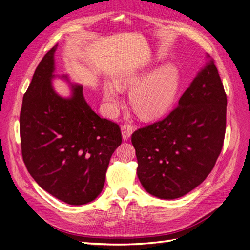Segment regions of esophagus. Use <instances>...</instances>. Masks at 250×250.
<instances>
[{"instance_id": "esophagus-1", "label": "esophagus", "mask_w": 250, "mask_h": 250, "mask_svg": "<svg viewBox=\"0 0 250 250\" xmlns=\"http://www.w3.org/2000/svg\"><path fill=\"white\" fill-rule=\"evenodd\" d=\"M121 130H122L123 140H128L131 137V134L133 132V127L131 125L125 124L122 126V128H121Z\"/></svg>"}]
</instances>
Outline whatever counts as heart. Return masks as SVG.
I'll return each mask as SVG.
<instances>
[{"mask_svg": "<svg viewBox=\"0 0 250 250\" xmlns=\"http://www.w3.org/2000/svg\"><path fill=\"white\" fill-rule=\"evenodd\" d=\"M143 70H129L116 78V84L106 82L103 87L105 107L116 113L122 103L121 89L131 88L129 99L134 111L142 118L152 119L163 115L173 104L179 88V72L176 66L166 64L149 76Z\"/></svg>", "mask_w": 250, "mask_h": 250, "instance_id": "b5f03b06", "label": "heart"}]
</instances>
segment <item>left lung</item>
Segmentation results:
<instances>
[{
	"mask_svg": "<svg viewBox=\"0 0 250 250\" xmlns=\"http://www.w3.org/2000/svg\"><path fill=\"white\" fill-rule=\"evenodd\" d=\"M228 99L213 59L165 119L135 130L138 177L162 199L191 192L213 170L223 147Z\"/></svg>",
	"mask_w": 250,
	"mask_h": 250,
	"instance_id": "1",
	"label": "left lung"
}]
</instances>
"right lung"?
I'll return each instance as SVG.
<instances>
[{"instance_id":"obj_1","label":"right lung","mask_w":250,"mask_h":250,"mask_svg":"<svg viewBox=\"0 0 250 250\" xmlns=\"http://www.w3.org/2000/svg\"><path fill=\"white\" fill-rule=\"evenodd\" d=\"M56 49L57 44L43 56L22 98L21 155L30 175L44 191L81 206L101 193L122 133L117 123L89 107L81 85H71L70 98L55 93L52 78Z\"/></svg>"}]
</instances>
